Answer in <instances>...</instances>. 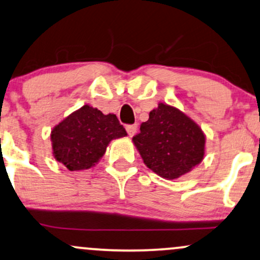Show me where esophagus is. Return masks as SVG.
Listing matches in <instances>:
<instances>
[{
  "instance_id": "1",
  "label": "esophagus",
  "mask_w": 260,
  "mask_h": 260,
  "mask_svg": "<svg viewBox=\"0 0 260 260\" xmlns=\"http://www.w3.org/2000/svg\"><path fill=\"white\" fill-rule=\"evenodd\" d=\"M126 129H127V133L129 137H133L134 134L137 133V131H138V124L134 123V124H128L126 126Z\"/></svg>"
}]
</instances>
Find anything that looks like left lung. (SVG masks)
<instances>
[{
  "mask_svg": "<svg viewBox=\"0 0 260 260\" xmlns=\"http://www.w3.org/2000/svg\"><path fill=\"white\" fill-rule=\"evenodd\" d=\"M132 140L146 167L165 179L189 173L205 156L206 137L199 124L164 103L150 111Z\"/></svg>",
  "mask_w": 260,
  "mask_h": 260,
  "instance_id": "1",
  "label": "left lung"
}]
</instances>
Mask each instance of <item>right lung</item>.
Listing matches in <instances>:
<instances>
[{"label":"right lung","mask_w":260,"mask_h":260,"mask_svg":"<svg viewBox=\"0 0 260 260\" xmlns=\"http://www.w3.org/2000/svg\"><path fill=\"white\" fill-rule=\"evenodd\" d=\"M126 136L116 115L83 105L53 128V156L69 171L88 170L103 157L112 139Z\"/></svg>","instance_id":"add662e5"}]
</instances>
